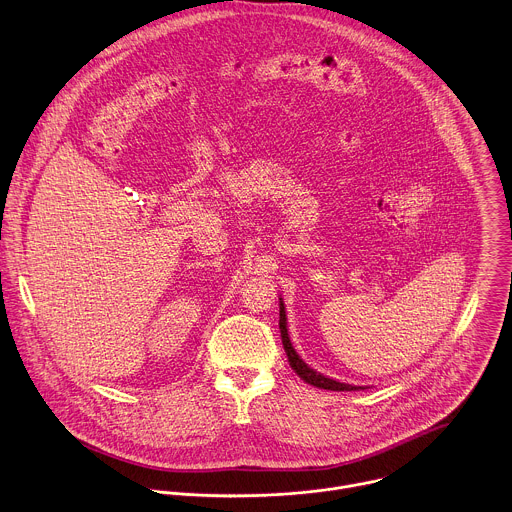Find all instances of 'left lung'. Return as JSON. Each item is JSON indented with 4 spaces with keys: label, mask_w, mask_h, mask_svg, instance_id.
Returning <instances> with one entry per match:
<instances>
[{
    "label": "left lung",
    "mask_w": 512,
    "mask_h": 512,
    "mask_svg": "<svg viewBox=\"0 0 512 512\" xmlns=\"http://www.w3.org/2000/svg\"><path fill=\"white\" fill-rule=\"evenodd\" d=\"M279 329H281V342H283V348H285V354H287V360H289V366L295 370V374L305 380L307 384L315 386V388H321V390H331V392H352V390H360L358 386H350V384H342V382H335V380H329L325 376H321L319 372L311 370L299 356L297 352L293 350L291 342H289V333H287V317H285V307H283V301L279 303ZM364 390V388H362Z\"/></svg>",
    "instance_id": "left-lung-1"
}]
</instances>
